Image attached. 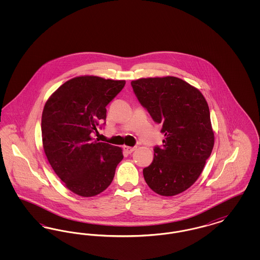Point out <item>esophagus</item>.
I'll list each match as a JSON object with an SVG mask.
<instances>
[{"label":"esophagus","instance_id":"obj_1","mask_svg":"<svg viewBox=\"0 0 260 260\" xmlns=\"http://www.w3.org/2000/svg\"><path fill=\"white\" fill-rule=\"evenodd\" d=\"M136 147H129V146H124V152H126L127 154H132L135 150H136Z\"/></svg>","mask_w":260,"mask_h":260}]
</instances>
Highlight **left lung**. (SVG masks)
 Here are the masks:
<instances>
[{"instance_id":"8db88e82","label":"left lung","mask_w":260,"mask_h":260,"mask_svg":"<svg viewBox=\"0 0 260 260\" xmlns=\"http://www.w3.org/2000/svg\"><path fill=\"white\" fill-rule=\"evenodd\" d=\"M131 85L166 136L143 169L144 179L159 195H177L198 179L213 148L209 105L199 89L176 77L139 79Z\"/></svg>"}]
</instances>
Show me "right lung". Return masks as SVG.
Instances as JSON below:
<instances>
[{"mask_svg":"<svg viewBox=\"0 0 260 260\" xmlns=\"http://www.w3.org/2000/svg\"><path fill=\"white\" fill-rule=\"evenodd\" d=\"M124 85L125 81L77 77L58 87L44 107L41 126L46 156L66 187L79 196L104 191L124 158L120 147L92 136L106 124V106Z\"/></svg>","mask_w":260,"mask_h":260,"instance_id":"add662e5","label":"right lung"}]
</instances>
